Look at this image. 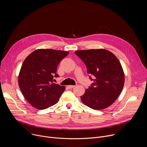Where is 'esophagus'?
<instances>
[{
	"label": "esophagus",
	"instance_id": "esophagus-1",
	"mask_svg": "<svg viewBox=\"0 0 147 147\" xmlns=\"http://www.w3.org/2000/svg\"><path fill=\"white\" fill-rule=\"evenodd\" d=\"M75 87V86H71V85H69V86H67V87L70 89H71L73 88H74Z\"/></svg>",
	"mask_w": 147,
	"mask_h": 147
}]
</instances>
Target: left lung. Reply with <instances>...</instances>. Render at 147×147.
Returning a JSON list of instances; mask_svg holds the SVG:
<instances>
[{
  "mask_svg": "<svg viewBox=\"0 0 147 147\" xmlns=\"http://www.w3.org/2000/svg\"><path fill=\"white\" fill-rule=\"evenodd\" d=\"M75 53L86 64L87 73L95 77L92 86L81 96L82 102L95 110L109 107L120 95L124 84V73L119 60L104 49L80 50Z\"/></svg>",
  "mask_w": 147,
  "mask_h": 147,
  "instance_id": "1",
  "label": "left lung"
}]
</instances>
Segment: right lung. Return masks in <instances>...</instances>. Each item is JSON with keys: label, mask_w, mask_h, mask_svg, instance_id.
<instances>
[{"label": "right lung", "mask_w": 147, "mask_h": 147, "mask_svg": "<svg viewBox=\"0 0 147 147\" xmlns=\"http://www.w3.org/2000/svg\"><path fill=\"white\" fill-rule=\"evenodd\" d=\"M69 52L38 49L30 53L21 67L18 86L24 97L38 109L48 108L59 101L66 87L53 82L57 67Z\"/></svg>", "instance_id": "right-lung-1"}]
</instances>
